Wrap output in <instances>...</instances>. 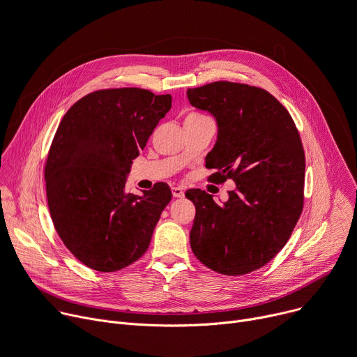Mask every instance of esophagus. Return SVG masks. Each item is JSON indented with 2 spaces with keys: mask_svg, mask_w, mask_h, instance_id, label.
<instances>
[{
  "mask_svg": "<svg viewBox=\"0 0 357 357\" xmlns=\"http://www.w3.org/2000/svg\"><path fill=\"white\" fill-rule=\"evenodd\" d=\"M172 195H174V198H183L185 192H183V189H182V188L175 186V188H172Z\"/></svg>",
  "mask_w": 357,
  "mask_h": 357,
  "instance_id": "esophagus-1",
  "label": "esophagus"
}]
</instances>
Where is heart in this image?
Wrapping results in <instances>:
<instances>
[{"label": "heart", "mask_w": 357, "mask_h": 357, "mask_svg": "<svg viewBox=\"0 0 357 357\" xmlns=\"http://www.w3.org/2000/svg\"><path fill=\"white\" fill-rule=\"evenodd\" d=\"M190 116H201V115H190ZM189 118V116H188Z\"/></svg>", "instance_id": "b5f03b06"}]
</instances>
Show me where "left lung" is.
<instances>
[{
    "instance_id": "obj_1",
    "label": "left lung",
    "mask_w": 357,
    "mask_h": 357,
    "mask_svg": "<svg viewBox=\"0 0 357 357\" xmlns=\"http://www.w3.org/2000/svg\"><path fill=\"white\" fill-rule=\"evenodd\" d=\"M186 95L218 123L215 146L206 155V167L215 169L209 179L235 181L222 204L205 190H186L197 208L192 252L222 275L253 272L286 245L303 209L305 152L296 125L262 88L218 81Z\"/></svg>"
}]
</instances>
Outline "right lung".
Instances as JSON below:
<instances>
[{
  "label": "right lung",
  "mask_w": 357,
  "mask_h": 357,
  "mask_svg": "<svg viewBox=\"0 0 357 357\" xmlns=\"http://www.w3.org/2000/svg\"><path fill=\"white\" fill-rule=\"evenodd\" d=\"M171 107L169 93L95 91L56 129L45 165L50 213L63 245L93 271L115 272L138 261L172 199L164 182L141 195L125 190L132 159Z\"/></svg>",
  "instance_id": "add662e5"
}]
</instances>
